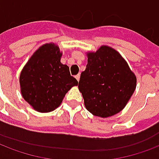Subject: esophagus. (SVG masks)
Instances as JSON below:
<instances>
[{"label": "esophagus", "mask_w": 159, "mask_h": 159, "mask_svg": "<svg viewBox=\"0 0 159 159\" xmlns=\"http://www.w3.org/2000/svg\"><path fill=\"white\" fill-rule=\"evenodd\" d=\"M75 77H76V79L77 80V82H79V80H80V75H79V74H78V75H76Z\"/></svg>", "instance_id": "1"}]
</instances>
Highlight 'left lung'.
<instances>
[{
	"label": "left lung",
	"instance_id": "obj_1",
	"mask_svg": "<svg viewBox=\"0 0 159 159\" xmlns=\"http://www.w3.org/2000/svg\"><path fill=\"white\" fill-rule=\"evenodd\" d=\"M136 77L116 50L102 46L88 54L78 83L86 109L106 118L121 111L136 89Z\"/></svg>",
	"mask_w": 159,
	"mask_h": 159
}]
</instances>
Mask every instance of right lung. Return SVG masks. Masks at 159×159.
I'll use <instances>...</instances> for the list:
<instances>
[{"instance_id":"obj_1","label":"right lung","mask_w":159,"mask_h":159,"mask_svg":"<svg viewBox=\"0 0 159 159\" xmlns=\"http://www.w3.org/2000/svg\"><path fill=\"white\" fill-rule=\"evenodd\" d=\"M61 53L54 43L41 46L29 59L20 75L23 98L37 111L56 109L65 95L78 82L61 62Z\"/></svg>"}]
</instances>
